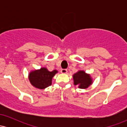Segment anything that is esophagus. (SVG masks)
I'll use <instances>...</instances> for the list:
<instances>
[{"label":"esophagus","instance_id":"obj_1","mask_svg":"<svg viewBox=\"0 0 127 127\" xmlns=\"http://www.w3.org/2000/svg\"><path fill=\"white\" fill-rule=\"evenodd\" d=\"M67 69L61 70V73H67Z\"/></svg>","mask_w":127,"mask_h":127}]
</instances>
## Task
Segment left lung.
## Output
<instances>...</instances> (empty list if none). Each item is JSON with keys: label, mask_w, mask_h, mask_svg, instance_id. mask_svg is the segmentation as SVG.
Returning <instances> with one entry per match:
<instances>
[{"label": "left lung", "mask_w": 127, "mask_h": 127, "mask_svg": "<svg viewBox=\"0 0 127 127\" xmlns=\"http://www.w3.org/2000/svg\"><path fill=\"white\" fill-rule=\"evenodd\" d=\"M74 85H78L79 88H87L93 82V79L89 74L86 73L84 70H79L73 76Z\"/></svg>", "instance_id": "obj_1"}]
</instances>
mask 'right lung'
I'll list each match as a JSON object with an SVG mask.
<instances>
[{
	"label": "right lung",
	"instance_id": "add662e5",
	"mask_svg": "<svg viewBox=\"0 0 127 127\" xmlns=\"http://www.w3.org/2000/svg\"><path fill=\"white\" fill-rule=\"evenodd\" d=\"M57 72L56 70L49 72L46 68H40L39 70L32 71L29 73V81L34 87L43 90L51 85L52 79Z\"/></svg>",
	"mask_w": 127,
	"mask_h": 127
}]
</instances>
